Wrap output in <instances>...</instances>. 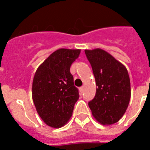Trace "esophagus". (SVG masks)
<instances>
[{"instance_id":"obj_1","label":"esophagus","mask_w":150,"mask_h":150,"mask_svg":"<svg viewBox=\"0 0 150 150\" xmlns=\"http://www.w3.org/2000/svg\"><path fill=\"white\" fill-rule=\"evenodd\" d=\"M83 90H84V87L83 86H82V87H80V88H79V91H80V93H83Z\"/></svg>"}]
</instances>
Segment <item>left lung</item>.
<instances>
[{
  "label": "left lung",
  "mask_w": 150,
  "mask_h": 150,
  "mask_svg": "<svg viewBox=\"0 0 150 150\" xmlns=\"http://www.w3.org/2000/svg\"><path fill=\"white\" fill-rule=\"evenodd\" d=\"M95 78V96L88 102L91 113L100 124L112 125L122 117L131 98L126 67L100 49L85 50Z\"/></svg>",
  "instance_id": "left-lung-1"
}]
</instances>
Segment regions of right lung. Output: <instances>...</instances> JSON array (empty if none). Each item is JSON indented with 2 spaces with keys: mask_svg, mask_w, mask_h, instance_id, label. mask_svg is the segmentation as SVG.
I'll use <instances>...</instances> for the list:
<instances>
[{
  "mask_svg": "<svg viewBox=\"0 0 150 150\" xmlns=\"http://www.w3.org/2000/svg\"><path fill=\"white\" fill-rule=\"evenodd\" d=\"M80 50L59 49L41 64L34 74L32 98L43 121L52 128L68 122L79 99V91L70 72Z\"/></svg>",
  "mask_w": 150,
  "mask_h": 150,
  "instance_id": "obj_1",
  "label": "right lung"
}]
</instances>
